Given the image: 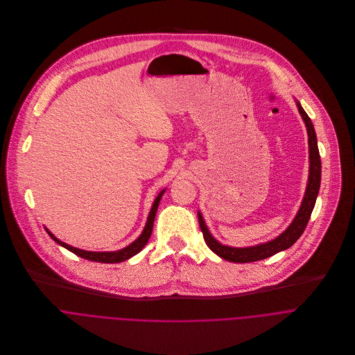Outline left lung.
<instances>
[{
    "instance_id": "8db88e82",
    "label": "left lung",
    "mask_w": 355,
    "mask_h": 355,
    "mask_svg": "<svg viewBox=\"0 0 355 355\" xmlns=\"http://www.w3.org/2000/svg\"><path fill=\"white\" fill-rule=\"evenodd\" d=\"M298 110L306 124L308 128V135H309V159H311V168H309V179H308V187H306V193L302 201V205L298 211V214L295 217V220L293 221V224L288 227V230L281 234L277 239L259 245V246H253V248H243V249H238V248H230V246H224L221 243H218L214 238H212L202 221V217L200 216L198 212V223H200V228L204 236V241L207 243V246L214 252L216 254H218L220 257L228 260V261H234V263H250V261H257V260H263L267 259L281 250H286L290 246H293L300 236L304 234L308 221L311 218V214L313 211L315 202H316V197L319 193V187H320V173H322V164H320V155H319V148H318V139H316V132L313 128V124L309 119V116L305 113V110L302 109V106L298 103Z\"/></svg>"
}]
</instances>
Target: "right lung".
<instances>
[{
  "instance_id": "right-lung-1",
  "label": "right lung",
  "mask_w": 355,
  "mask_h": 355,
  "mask_svg": "<svg viewBox=\"0 0 355 355\" xmlns=\"http://www.w3.org/2000/svg\"><path fill=\"white\" fill-rule=\"evenodd\" d=\"M164 191L159 193V196L157 197V200L154 201L153 204V208H151V212L148 216V220H147V224H146V228L143 231V234L139 235V238L137 241H134L130 246L119 250V252H85V250H81V249H77V248H73L69 246L61 241H58L51 232L47 231V234L51 236L53 241H55L58 245H61L62 248L68 249L69 252H73L74 254L83 257V259H87V260H91V261H98V263H120V261H124L130 257H132L134 254H137L141 249H143L151 234H153V227H154V220H155V214H157V209H158V205H159V201H161V197H162Z\"/></svg>"
}]
</instances>
